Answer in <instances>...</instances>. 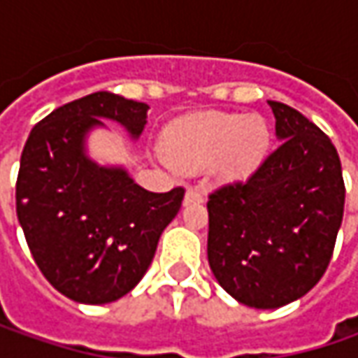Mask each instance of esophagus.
Masks as SVG:
<instances>
[{
    "mask_svg": "<svg viewBox=\"0 0 358 358\" xmlns=\"http://www.w3.org/2000/svg\"><path fill=\"white\" fill-rule=\"evenodd\" d=\"M205 201V195L201 193L199 189H193V187H189L185 193V205L187 203H203Z\"/></svg>",
    "mask_w": 358,
    "mask_h": 358,
    "instance_id": "esophagus-1",
    "label": "esophagus"
}]
</instances>
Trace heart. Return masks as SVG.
Listing matches in <instances>:
<instances>
[{
    "label": "heart",
    "instance_id": "1",
    "mask_svg": "<svg viewBox=\"0 0 358 358\" xmlns=\"http://www.w3.org/2000/svg\"><path fill=\"white\" fill-rule=\"evenodd\" d=\"M271 143L265 119L241 113H201L165 133L163 153L177 171L215 167L223 181L247 179L261 165Z\"/></svg>",
    "mask_w": 358,
    "mask_h": 358
}]
</instances>
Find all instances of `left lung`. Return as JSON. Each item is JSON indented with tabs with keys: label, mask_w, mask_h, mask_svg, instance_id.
<instances>
[{
	"label": "left lung",
	"mask_w": 358,
	"mask_h": 358,
	"mask_svg": "<svg viewBox=\"0 0 358 358\" xmlns=\"http://www.w3.org/2000/svg\"><path fill=\"white\" fill-rule=\"evenodd\" d=\"M281 145L245 181L209 195L207 257L239 303L279 309L321 281L345 211L335 145L296 109L268 101Z\"/></svg>",
	"instance_id": "obj_1"
}]
</instances>
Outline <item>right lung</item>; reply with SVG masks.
Here are the masks:
<instances>
[{
    "mask_svg": "<svg viewBox=\"0 0 358 358\" xmlns=\"http://www.w3.org/2000/svg\"><path fill=\"white\" fill-rule=\"evenodd\" d=\"M149 105L97 91L51 111L21 153L17 219L39 271L76 303L105 305L127 295L151 265L161 233L175 219L183 187L151 193L123 167H101L85 137L101 119L137 139Z\"/></svg>",
    "mask_w": 358,
    "mask_h": 358,
    "instance_id": "right-lung-1",
    "label": "right lung"
}]
</instances>
